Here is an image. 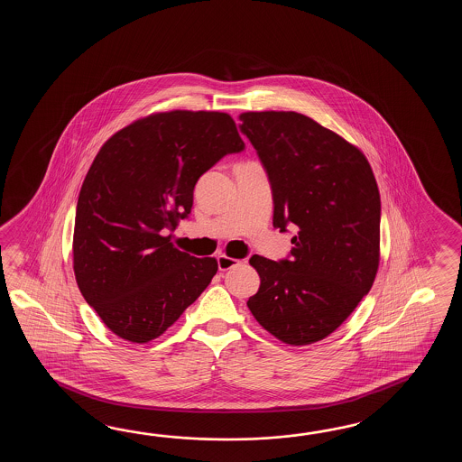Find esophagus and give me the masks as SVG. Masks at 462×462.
Returning <instances> with one entry per match:
<instances>
[{"mask_svg": "<svg viewBox=\"0 0 462 462\" xmlns=\"http://www.w3.org/2000/svg\"><path fill=\"white\" fill-rule=\"evenodd\" d=\"M239 264H241V261H237V259L227 257L226 254L217 255V267H219V271H229V269H233V267Z\"/></svg>", "mask_w": 462, "mask_h": 462, "instance_id": "1", "label": "esophagus"}]
</instances>
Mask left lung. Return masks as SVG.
<instances>
[{"mask_svg": "<svg viewBox=\"0 0 462 462\" xmlns=\"http://www.w3.org/2000/svg\"><path fill=\"white\" fill-rule=\"evenodd\" d=\"M239 120L271 181L273 225L297 227L289 259H249L261 285L247 307L281 342L315 344L374 285L382 217L374 171L358 148L302 114L245 112Z\"/></svg>", "mask_w": 462, "mask_h": 462, "instance_id": "1", "label": "left lung"}]
</instances>
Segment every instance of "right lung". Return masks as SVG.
I'll list each match as a JSON object with an SVG mask.
<instances>
[{"mask_svg":"<svg viewBox=\"0 0 462 462\" xmlns=\"http://www.w3.org/2000/svg\"><path fill=\"white\" fill-rule=\"evenodd\" d=\"M243 150L231 116L207 110L138 118L98 150L79 193L74 274L120 338H157L217 274L215 257L180 251L165 231L191 213L198 178Z\"/></svg>","mask_w":462,"mask_h":462,"instance_id":"1","label":"right lung"}]
</instances>
